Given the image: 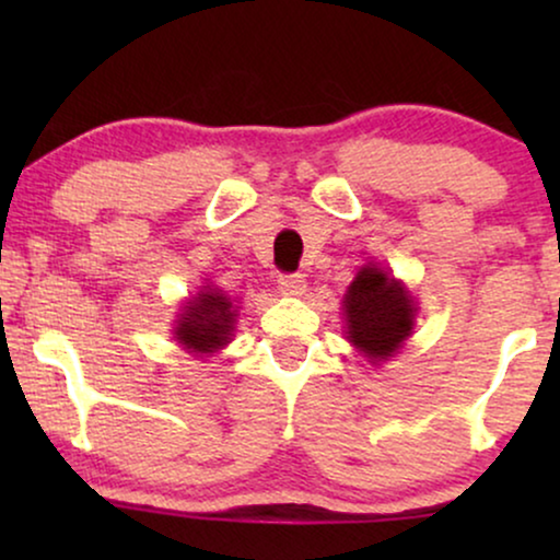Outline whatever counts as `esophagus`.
Segmentation results:
<instances>
[{
	"label": "esophagus",
	"instance_id": "1",
	"mask_svg": "<svg viewBox=\"0 0 560 560\" xmlns=\"http://www.w3.org/2000/svg\"><path fill=\"white\" fill-rule=\"evenodd\" d=\"M278 285L285 295H303L305 293V278H303V275H280Z\"/></svg>",
	"mask_w": 560,
	"mask_h": 560
}]
</instances>
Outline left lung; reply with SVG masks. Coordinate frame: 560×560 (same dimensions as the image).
<instances>
[{
  "label": "left lung",
  "mask_w": 560,
  "mask_h": 560,
  "mask_svg": "<svg viewBox=\"0 0 560 560\" xmlns=\"http://www.w3.org/2000/svg\"><path fill=\"white\" fill-rule=\"evenodd\" d=\"M349 339L372 362H382L412 331V301L408 290L389 280L377 267L366 265L349 285L347 301Z\"/></svg>",
  "instance_id": "left-lung-1"
}]
</instances>
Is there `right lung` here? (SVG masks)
<instances>
[{"mask_svg":"<svg viewBox=\"0 0 560 560\" xmlns=\"http://www.w3.org/2000/svg\"><path fill=\"white\" fill-rule=\"evenodd\" d=\"M232 328V301L217 293V290H206V293H198L196 301L183 313L175 336H178V341L186 349L198 351V354H209V351L224 347Z\"/></svg>","mask_w":560,"mask_h":560,"instance_id":"add662e5","label":"right lung"}]
</instances>
